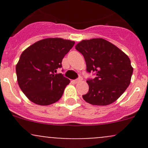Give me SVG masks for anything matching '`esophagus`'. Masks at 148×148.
Returning <instances> with one entry per match:
<instances>
[{
    "mask_svg": "<svg viewBox=\"0 0 148 148\" xmlns=\"http://www.w3.org/2000/svg\"><path fill=\"white\" fill-rule=\"evenodd\" d=\"M82 81V77H79V78H78L77 79H75V80H73V82H74V84H77V83H79L80 82Z\"/></svg>",
    "mask_w": 148,
    "mask_h": 148,
    "instance_id": "1",
    "label": "esophagus"
}]
</instances>
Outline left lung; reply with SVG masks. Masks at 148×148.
<instances>
[{
	"label": "left lung",
	"instance_id": "left-lung-1",
	"mask_svg": "<svg viewBox=\"0 0 148 148\" xmlns=\"http://www.w3.org/2000/svg\"><path fill=\"white\" fill-rule=\"evenodd\" d=\"M75 48L84 56L88 72L97 75L86 81L89 92L83 99L92 105L105 106L115 102L130 84L133 68L127 55L101 38L82 40Z\"/></svg>",
	"mask_w": 148,
	"mask_h": 148
}]
</instances>
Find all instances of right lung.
Here are the masks:
<instances>
[{
    "label": "right lung",
    "instance_id": "obj_1",
    "mask_svg": "<svg viewBox=\"0 0 148 148\" xmlns=\"http://www.w3.org/2000/svg\"><path fill=\"white\" fill-rule=\"evenodd\" d=\"M74 44L62 38H47L23 51L16 71L18 84L30 101L46 106L60 99L70 80L55 73Z\"/></svg>",
    "mask_w": 148,
    "mask_h": 148
}]
</instances>
